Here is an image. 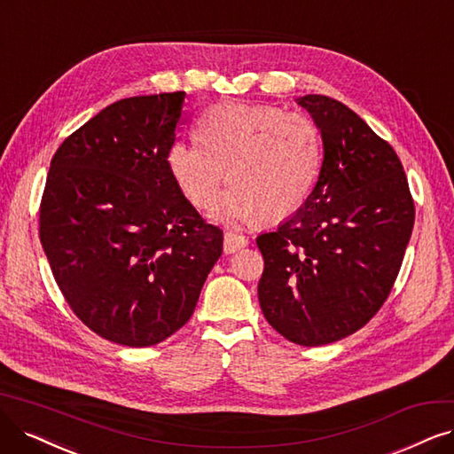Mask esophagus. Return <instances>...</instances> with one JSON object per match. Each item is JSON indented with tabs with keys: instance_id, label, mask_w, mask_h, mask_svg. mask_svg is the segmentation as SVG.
I'll return each mask as SVG.
<instances>
[{
	"instance_id": "34e87169",
	"label": "esophagus",
	"mask_w": 454,
	"mask_h": 454,
	"mask_svg": "<svg viewBox=\"0 0 454 454\" xmlns=\"http://www.w3.org/2000/svg\"><path fill=\"white\" fill-rule=\"evenodd\" d=\"M248 245V239L243 236H238V233H226L224 236V253L233 254L238 250L245 248Z\"/></svg>"
}]
</instances>
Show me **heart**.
I'll use <instances>...</instances> for the list:
<instances>
[{
    "mask_svg": "<svg viewBox=\"0 0 454 454\" xmlns=\"http://www.w3.org/2000/svg\"><path fill=\"white\" fill-rule=\"evenodd\" d=\"M166 166L177 191L198 209L231 187L213 218L241 226L260 216L282 221L305 204L322 168L320 130L310 117L277 106L218 103L198 121V140H176Z\"/></svg>",
    "mask_w": 454,
    "mask_h": 454,
    "instance_id": "b5f03b06",
    "label": "heart"
}]
</instances>
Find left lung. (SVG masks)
Here are the masks:
<instances>
[{"mask_svg": "<svg viewBox=\"0 0 454 454\" xmlns=\"http://www.w3.org/2000/svg\"><path fill=\"white\" fill-rule=\"evenodd\" d=\"M322 134L324 160L307 201L258 236L265 320L301 346L337 342L387 299L411 238L415 207L395 149L325 95L297 98Z\"/></svg>", "mask_w": 454, "mask_h": 454, "instance_id": "8db88e82", "label": "left lung"}]
</instances>
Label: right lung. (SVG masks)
<instances>
[{"label":"right lung","instance_id":"add662e5","mask_svg":"<svg viewBox=\"0 0 454 454\" xmlns=\"http://www.w3.org/2000/svg\"><path fill=\"white\" fill-rule=\"evenodd\" d=\"M184 91L121 98L50 162L41 243L73 312L98 337L145 348L191 320L223 254L168 172Z\"/></svg>","mask_w":454,"mask_h":454}]
</instances>
